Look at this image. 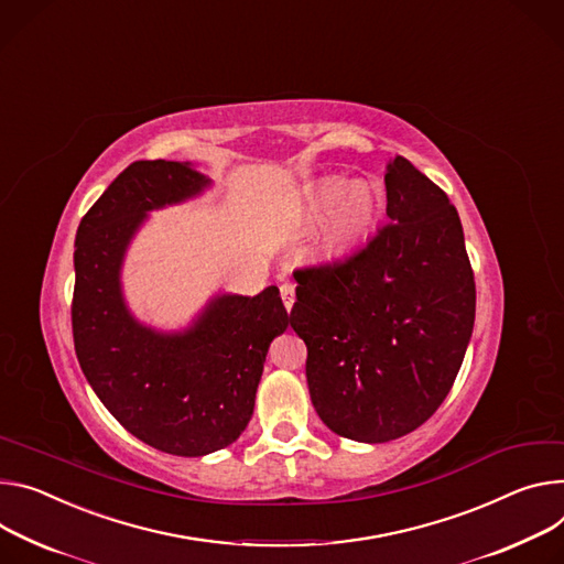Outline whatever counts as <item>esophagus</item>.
Masks as SVG:
<instances>
[{"instance_id": "1", "label": "esophagus", "mask_w": 564, "mask_h": 564, "mask_svg": "<svg viewBox=\"0 0 564 564\" xmlns=\"http://www.w3.org/2000/svg\"><path fill=\"white\" fill-rule=\"evenodd\" d=\"M281 299H283V305L288 311H292V305H294V285L292 283H281Z\"/></svg>"}]
</instances>
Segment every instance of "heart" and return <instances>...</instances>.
I'll list each match as a JSON object with an SVG mask.
<instances>
[{
    "mask_svg": "<svg viewBox=\"0 0 564 564\" xmlns=\"http://www.w3.org/2000/svg\"><path fill=\"white\" fill-rule=\"evenodd\" d=\"M380 207L382 193L373 184L355 182L344 186L339 180L326 182L311 204L315 220L328 216L322 249L326 253H344L365 242L376 229Z\"/></svg>",
    "mask_w": 564,
    "mask_h": 564,
    "instance_id": "1",
    "label": "heart"
}]
</instances>
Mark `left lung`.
<instances>
[{"label":"left lung","instance_id":"1","mask_svg":"<svg viewBox=\"0 0 564 564\" xmlns=\"http://www.w3.org/2000/svg\"><path fill=\"white\" fill-rule=\"evenodd\" d=\"M389 223L344 259L299 268L290 326L305 378L339 436L384 443L421 427L464 362L475 274L443 188L404 158L384 175Z\"/></svg>","mask_w":564,"mask_h":564}]
</instances>
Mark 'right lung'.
<instances>
[{"label": "right lung", "mask_w": 564, "mask_h": 564, "mask_svg": "<svg viewBox=\"0 0 564 564\" xmlns=\"http://www.w3.org/2000/svg\"><path fill=\"white\" fill-rule=\"evenodd\" d=\"M207 184L188 164H130L83 216L74 251L72 328L87 382L130 434L177 456L223 449L242 434L268 348L290 324L276 285L218 296L177 335L130 317L119 270L132 234L148 212Z\"/></svg>", "instance_id": "obj_1"}]
</instances>
